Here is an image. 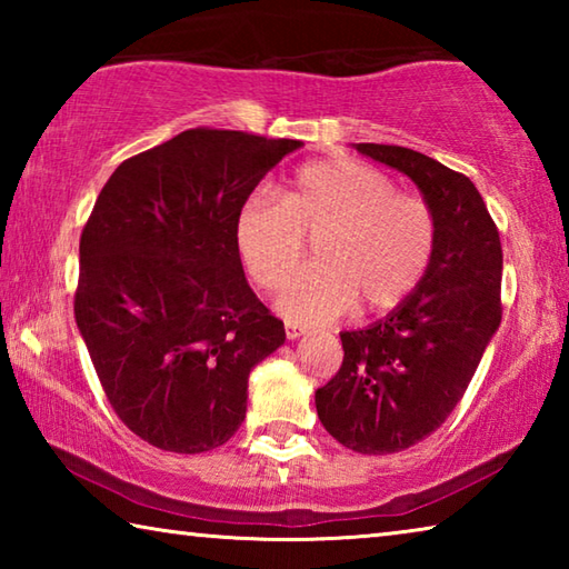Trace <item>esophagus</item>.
Here are the masks:
<instances>
[{
	"label": "esophagus",
	"mask_w": 569,
	"mask_h": 569,
	"mask_svg": "<svg viewBox=\"0 0 569 569\" xmlns=\"http://www.w3.org/2000/svg\"><path fill=\"white\" fill-rule=\"evenodd\" d=\"M298 336H303V329L301 326H296V323H286V339H298Z\"/></svg>",
	"instance_id": "1"
}]
</instances>
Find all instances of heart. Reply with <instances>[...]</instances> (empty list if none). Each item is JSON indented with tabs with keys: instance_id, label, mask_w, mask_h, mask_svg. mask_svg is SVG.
<instances>
[{
	"instance_id": "heart-1",
	"label": "heart",
	"mask_w": 569,
	"mask_h": 569,
	"mask_svg": "<svg viewBox=\"0 0 569 569\" xmlns=\"http://www.w3.org/2000/svg\"><path fill=\"white\" fill-rule=\"evenodd\" d=\"M439 226L427 200L397 190L387 172L353 158L298 168L278 203L248 198L236 218L240 263L258 288L278 291L315 243V266L283 288L278 308L296 323L401 306L427 276Z\"/></svg>"
}]
</instances>
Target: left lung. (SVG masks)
<instances>
[{
	"instance_id": "left-lung-1",
	"label": "left lung",
	"mask_w": 569,
	"mask_h": 569,
	"mask_svg": "<svg viewBox=\"0 0 569 569\" xmlns=\"http://www.w3.org/2000/svg\"><path fill=\"white\" fill-rule=\"evenodd\" d=\"M356 150L409 176L437 216L423 281L369 329L343 331V361L316 391L326 431L361 455H393L437 431L465 397L502 321V243L467 176L399 146Z\"/></svg>"
}]
</instances>
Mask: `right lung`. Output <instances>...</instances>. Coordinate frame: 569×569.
<instances>
[{"label":"right lung","mask_w":569,"mask_h":569,"mask_svg":"<svg viewBox=\"0 0 569 569\" xmlns=\"http://www.w3.org/2000/svg\"><path fill=\"white\" fill-rule=\"evenodd\" d=\"M298 140L192 128L120 162L80 236L74 321L110 407L148 445L200 455L246 419L248 373L286 341L248 286L240 206Z\"/></svg>","instance_id":"obj_1"}]
</instances>
